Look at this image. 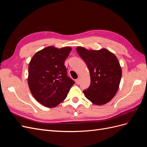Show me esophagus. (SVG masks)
I'll use <instances>...</instances> for the list:
<instances>
[{
    "mask_svg": "<svg viewBox=\"0 0 147 147\" xmlns=\"http://www.w3.org/2000/svg\"><path fill=\"white\" fill-rule=\"evenodd\" d=\"M80 82V78H78L76 80V83H77V84H79Z\"/></svg>",
    "mask_w": 147,
    "mask_h": 147,
    "instance_id": "esophagus-1",
    "label": "esophagus"
}]
</instances>
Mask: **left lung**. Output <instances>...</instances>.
<instances>
[{
    "label": "left lung",
    "instance_id": "8db88e82",
    "mask_svg": "<svg viewBox=\"0 0 147 147\" xmlns=\"http://www.w3.org/2000/svg\"><path fill=\"white\" fill-rule=\"evenodd\" d=\"M77 51L90 74L91 84L83 91L84 96L95 105L107 104L117 94L121 81L122 70L118 59L105 48L89 50L78 47Z\"/></svg>",
    "mask_w": 147,
    "mask_h": 147
}]
</instances>
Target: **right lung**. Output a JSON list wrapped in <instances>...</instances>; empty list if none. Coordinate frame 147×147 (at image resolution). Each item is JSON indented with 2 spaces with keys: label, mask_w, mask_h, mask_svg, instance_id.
I'll return each mask as SVG.
<instances>
[{
  "label": "right lung",
  "mask_w": 147,
  "mask_h": 147,
  "mask_svg": "<svg viewBox=\"0 0 147 147\" xmlns=\"http://www.w3.org/2000/svg\"><path fill=\"white\" fill-rule=\"evenodd\" d=\"M72 48L50 46L37 51L29 64V90L37 102L55 107L67 96L75 82L67 76L64 61Z\"/></svg>",
  "instance_id": "obj_1"
}]
</instances>
